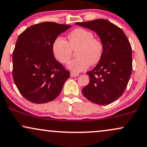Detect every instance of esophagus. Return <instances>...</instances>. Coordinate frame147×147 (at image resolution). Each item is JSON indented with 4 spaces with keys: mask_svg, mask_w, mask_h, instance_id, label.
I'll return each mask as SVG.
<instances>
[{
    "mask_svg": "<svg viewBox=\"0 0 147 147\" xmlns=\"http://www.w3.org/2000/svg\"><path fill=\"white\" fill-rule=\"evenodd\" d=\"M79 73H76V72H72L71 73H70V77H77V76H79Z\"/></svg>",
    "mask_w": 147,
    "mask_h": 147,
    "instance_id": "obj_1",
    "label": "esophagus"
}]
</instances>
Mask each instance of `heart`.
I'll use <instances>...</instances> for the list:
<instances>
[{"label": "heart", "instance_id": "b5f03b06", "mask_svg": "<svg viewBox=\"0 0 147 147\" xmlns=\"http://www.w3.org/2000/svg\"><path fill=\"white\" fill-rule=\"evenodd\" d=\"M68 42L58 37L53 45V51L60 63H67L76 50L77 58L68 63V67L75 72L86 70L90 64H95L101 59L103 53V44L99 38L94 37L88 30L77 28L68 35Z\"/></svg>", "mask_w": 147, "mask_h": 147}]
</instances>
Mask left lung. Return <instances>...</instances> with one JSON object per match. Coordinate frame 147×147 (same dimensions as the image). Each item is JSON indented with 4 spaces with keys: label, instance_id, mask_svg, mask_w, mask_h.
<instances>
[{
    "label": "left lung",
    "instance_id": "8db88e82",
    "mask_svg": "<svg viewBox=\"0 0 147 147\" xmlns=\"http://www.w3.org/2000/svg\"><path fill=\"white\" fill-rule=\"evenodd\" d=\"M95 31L103 44L99 62L87 72L90 82L82 89L87 99L98 105L112 103L122 96L132 72L131 47L121 28L105 19L76 22Z\"/></svg>",
    "mask_w": 147,
    "mask_h": 147
}]
</instances>
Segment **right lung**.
Segmentation results:
<instances>
[{
    "mask_svg": "<svg viewBox=\"0 0 147 147\" xmlns=\"http://www.w3.org/2000/svg\"><path fill=\"white\" fill-rule=\"evenodd\" d=\"M71 26L44 22L29 26L19 35L13 59V78L26 100L45 103L61 93L70 72L55 58L53 45Z\"/></svg>",
    "mask_w": 147,
    "mask_h": 147,
    "instance_id": "1",
    "label": "right lung"
}]
</instances>
